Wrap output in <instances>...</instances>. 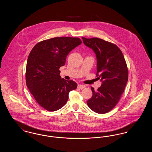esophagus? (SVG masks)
Listing matches in <instances>:
<instances>
[{
	"instance_id": "34e87169",
	"label": "esophagus",
	"mask_w": 152,
	"mask_h": 152,
	"mask_svg": "<svg viewBox=\"0 0 152 152\" xmlns=\"http://www.w3.org/2000/svg\"><path fill=\"white\" fill-rule=\"evenodd\" d=\"M78 88L80 89H83V88H86V86H84V85H79Z\"/></svg>"
}]
</instances>
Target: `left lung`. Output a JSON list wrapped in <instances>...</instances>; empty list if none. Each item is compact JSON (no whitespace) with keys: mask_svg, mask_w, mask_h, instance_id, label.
Here are the masks:
<instances>
[{"mask_svg":"<svg viewBox=\"0 0 152 152\" xmlns=\"http://www.w3.org/2000/svg\"><path fill=\"white\" fill-rule=\"evenodd\" d=\"M82 39L96 55V77L102 81L97 91L91 87L93 95L87 105L95 112L104 114L115 108L124 91L128 80L127 65L116 44L97 37Z\"/></svg>","mask_w":152,"mask_h":152,"instance_id":"8db88e82","label":"left lung"}]
</instances>
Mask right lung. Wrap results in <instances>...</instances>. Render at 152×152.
<instances>
[{
	"mask_svg": "<svg viewBox=\"0 0 152 152\" xmlns=\"http://www.w3.org/2000/svg\"><path fill=\"white\" fill-rule=\"evenodd\" d=\"M82 43L79 37H56L36 44L27 59L26 81L29 92L44 109L53 112L61 108L69 93L76 89L73 80L61 79L60 68L68 54Z\"/></svg>",
	"mask_w": 152,
	"mask_h": 152,
	"instance_id": "obj_1",
	"label": "right lung"
}]
</instances>
